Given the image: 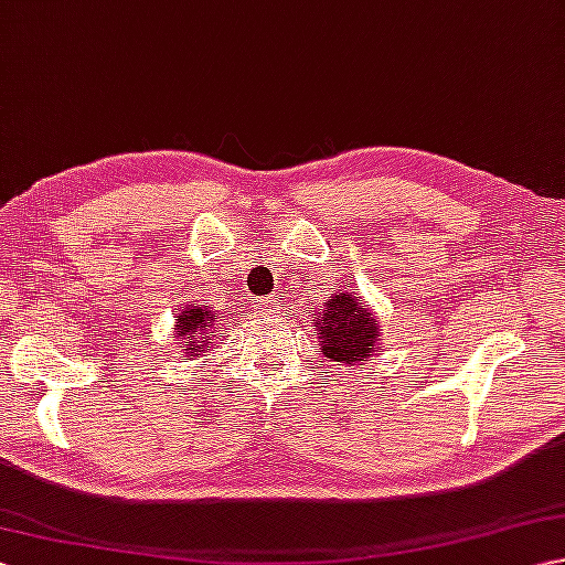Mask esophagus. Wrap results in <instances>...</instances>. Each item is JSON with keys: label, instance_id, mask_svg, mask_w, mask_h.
I'll return each mask as SVG.
<instances>
[{"label": "esophagus", "instance_id": "1", "mask_svg": "<svg viewBox=\"0 0 565 565\" xmlns=\"http://www.w3.org/2000/svg\"><path fill=\"white\" fill-rule=\"evenodd\" d=\"M271 308H274V303H271V301H262V303H257V313H262V316H269V313H271Z\"/></svg>", "mask_w": 565, "mask_h": 565}]
</instances>
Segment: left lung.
I'll return each mask as SVG.
<instances>
[{
	"mask_svg": "<svg viewBox=\"0 0 565 565\" xmlns=\"http://www.w3.org/2000/svg\"><path fill=\"white\" fill-rule=\"evenodd\" d=\"M313 328L318 332L320 350L330 362L347 366L364 364L379 352L381 326L374 310L359 301L354 289L332 294L316 313Z\"/></svg>",
	"mask_w": 565,
	"mask_h": 565,
	"instance_id": "obj_1",
	"label": "left lung"
}]
</instances>
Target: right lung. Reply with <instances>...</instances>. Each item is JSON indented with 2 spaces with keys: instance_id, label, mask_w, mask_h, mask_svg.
Masks as SVG:
<instances>
[{
  "instance_id": "add662e5",
  "label": "right lung",
  "mask_w": 565,
  "mask_h": 565,
  "mask_svg": "<svg viewBox=\"0 0 565 565\" xmlns=\"http://www.w3.org/2000/svg\"><path fill=\"white\" fill-rule=\"evenodd\" d=\"M177 318V326H174V338L179 340V344H184L186 356H199L206 352V347H213V340L221 338V313L218 310H211L206 306H184Z\"/></svg>"
}]
</instances>
